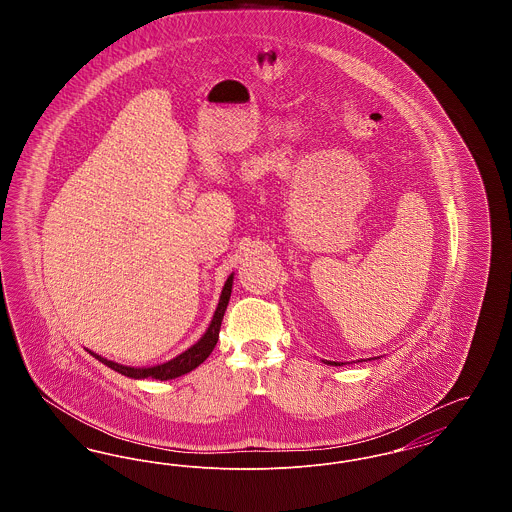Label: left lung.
Returning a JSON list of instances; mask_svg holds the SVG:
<instances>
[{
  "label": "left lung",
  "mask_w": 512,
  "mask_h": 512,
  "mask_svg": "<svg viewBox=\"0 0 512 512\" xmlns=\"http://www.w3.org/2000/svg\"><path fill=\"white\" fill-rule=\"evenodd\" d=\"M326 365L343 366V363H336V361H324Z\"/></svg>",
  "instance_id": "obj_1"
}]
</instances>
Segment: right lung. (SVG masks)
Instances as JSON below:
<instances>
[{"instance_id":"obj_1","label":"right lung","mask_w":512,"mask_h":512,"mask_svg":"<svg viewBox=\"0 0 512 512\" xmlns=\"http://www.w3.org/2000/svg\"><path fill=\"white\" fill-rule=\"evenodd\" d=\"M232 284H234V272H232V274L228 276V280L224 282V288H222V292H220L217 311H215V315H213V320H211L209 328L205 330V334H203L199 340L195 341L192 347H188L186 351H182L180 355H176L171 361L153 366H126L121 365V363H115V361H109V359L101 357V355L94 353V351H90V355H94L99 363L113 368L115 372H119L122 376L134 378V380H146V378H153V380H172V378H178V376H182V374H188V372H192L194 368L201 365V363L211 355V351L215 349V345H217V341H219L220 324H222L224 311H226L228 301H230Z\"/></svg>"}]
</instances>
